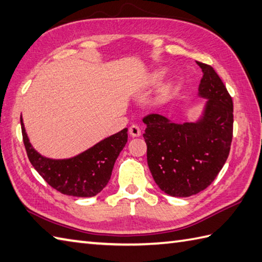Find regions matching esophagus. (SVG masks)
<instances>
[{
	"mask_svg": "<svg viewBox=\"0 0 262 262\" xmlns=\"http://www.w3.org/2000/svg\"><path fill=\"white\" fill-rule=\"evenodd\" d=\"M129 134H130L133 137L141 136V128L138 127L137 125H132V126L129 127Z\"/></svg>",
	"mask_w": 262,
	"mask_h": 262,
	"instance_id": "34e87169",
	"label": "esophagus"
}]
</instances>
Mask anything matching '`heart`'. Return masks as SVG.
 I'll use <instances>...</instances> for the list:
<instances>
[{"label": "heart", "instance_id": "heart-1", "mask_svg": "<svg viewBox=\"0 0 262 262\" xmlns=\"http://www.w3.org/2000/svg\"><path fill=\"white\" fill-rule=\"evenodd\" d=\"M160 76H161V74H160V73H157V74H154V76H153V80H154V81H157V80L159 79V77H160Z\"/></svg>", "mask_w": 262, "mask_h": 262}]
</instances>
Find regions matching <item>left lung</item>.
<instances>
[{"mask_svg":"<svg viewBox=\"0 0 262 262\" xmlns=\"http://www.w3.org/2000/svg\"><path fill=\"white\" fill-rule=\"evenodd\" d=\"M197 64L203 71L199 96L208 99L203 119L181 124L157 114L143 118L149 171L161 190L173 197L192 196L215 180L233 137L232 97L210 65Z\"/></svg>","mask_w":262,"mask_h":262,"instance_id":"obj_1","label":"left lung"}]
</instances>
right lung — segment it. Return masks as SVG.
Wrapping results in <instances>:
<instances>
[{
  "label": "right lung",
  "instance_id": "obj_1",
  "mask_svg": "<svg viewBox=\"0 0 262 262\" xmlns=\"http://www.w3.org/2000/svg\"><path fill=\"white\" fill-rule=\"evenodd\" d=\"M21 130L28 159L49 186L68 196L93 197L107 186L117 158L127 143V128L104 138L74 158L52 160L39 154Z\"/></svg>",
  "mask_w": 262,
  "mask_h": 262
}]
</instances>
